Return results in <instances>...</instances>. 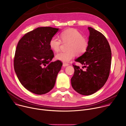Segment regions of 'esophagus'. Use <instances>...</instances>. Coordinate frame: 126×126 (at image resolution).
Masks as SVG:
<instances>
[{"label":"esophagus","mask_w":126,"mask_h":126,"mask_svg":"<svg viewBox=\"0 0 126 126\" xmlns=\"http://www.w3.org/2000/svg\"><path fill=\"white\" fill-rule=\"evenodd\" d=\"M68 65H69V64H67V63H63V66L64 67L67 66H68Z\"/></svg>","instance_id":"1"}]
</instances>
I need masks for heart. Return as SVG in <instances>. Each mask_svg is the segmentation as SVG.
Returning a JSON list of instances; mask_svg holds the SVG:
<instances>
[{"instance_id":"heart-1","label":"heart","mask_w":126,"mask_h":126,"mask_svg":"<svg viewBox=\"0 0 126 126\" xmlns=\"http://www.w3.org/2000/svg\"><path fill=\"white\" fill-rule=\"evenodd\" d=\"M61 40L56 36L52 37L49 41L50 48L55 52L60 50L62 41L64 43H69L67 51H62L57 54V59L64 62H68L78 55L84 54L89 46V40L83 36L82 34L75 29H69L63 31L60 34Z\"/></svg>"}]
</instances>
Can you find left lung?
Listing matches in <instances>:
<instances>
[{
  "instance_id": "obj_1",
  "label": "left lung",
  "mask_w": 126,
  "mask_h": 126,
  "mask_svg": "<svg viewBox=\"0 0 126 126\" xmlns=\"http://www.w3.org/2000/svg\"><path fill=\"white\" fill-rule=\"evenodd\" d=\"M88 29L90 35L88 50L75 60L84 65L86 70L73 64L75 71L71 79L74 90L84 95L96 93L104 85L111 64V48L105 36L93 28Z\"/></svg>"
}]
</instances>
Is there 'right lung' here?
Masks as SVG:
<instances>
[{
  "instance_id": "obj_1",
  "label": "right lung",
  "mask_w": 126,
  "mask_h": 126,
  "mask_svg": "<svg viewBox=\"0 0 126 126\" xmlns=\"http://www.w3.org/2000/svg\"><path fill=\"white\" fill-rule=\"evenodd\" d=\"M58 29L37 28L26 33L19 41L14 58V68L21 84L28 91L41 95L54 87L62 64L51 62L54 56L50 39Z\"/></svg>"
}]
</instances>
